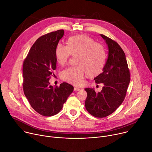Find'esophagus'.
<instances>
[{
  "label": "esophagus",
  "instance_id": "esophagus-1",
  "mask_svg": "<svg viewBox=\"0 0 152 152\" xmlns=\"http://www.w3.org/2000/svg\"><path fill=\"white\" fill-rule=\"evenodd\" d=\"M74 90H75V91H79V90H80V88H77V87H74Z\"/></svg>",
  "mask_w": 152,
  "mask_h": 152
}]
</instances>
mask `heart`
I'll return each instance as SVG.
<instances>
[{
    "label": "heart",
    "instance_id": "obj_1",
    "mask_svg": "<svg viewBox=\"0 0 152 152\" xmlns=\"http://www.w3.org/2000/svg\"><path fill=\"white\" fill-rule=\"evenodd\" d=\"M76 57L77 66L69 67L61 73L62 79L74 86L84 84V76L99 75L105 64V52L104 47L96 43L94 40L84 34L72 36L68 39L67 45L58 44L55 49L57 62L64 65L70 57Z\"/></svg>",
    "mask_w": 152,
    "mask_h": 152
}]
</instances>
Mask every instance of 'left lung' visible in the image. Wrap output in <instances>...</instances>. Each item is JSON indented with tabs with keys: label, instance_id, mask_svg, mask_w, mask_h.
<instances>
[{
	"label": "left lung",
	"instance_id": "obj_1",
	"mask_svg": "<svg viewBox=\"0 0 152 152\" xmlns=\"http://www.w3.org/2000/svg\"><path fill=\"white\" fill-rule=\"evenodd\" d=\"M108 48L107 62L103 72L94 79L97 84L103 83L101 92L87 88L85 105L88 112L96 118H105L113 113L125 99L130 81V73L126 55L119 45L104 34Z\"/></svg>",
	"mask_w": 152,
	"mask_h": 152
}]
</instances>
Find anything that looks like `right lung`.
<instances>
[{
	"instance_id": "obj_1",
	"label": "right lung",
	"mask_w": 152,
	"mask_h": 152,
	"mask_svg": "<svg viewBox=\"0 0 152 152\" xmlns=\"http://www.w3.org/2000/svg\"><path fill=\"white\" fill-rule=\"evenodd\" d=\"M64 34L60 30L38 38L23 64V93L31 107L44 116L58 114L74 89L66 82L55 88L49 82L56 68L55 49Z\"/></svg>"
}]
</instances>
